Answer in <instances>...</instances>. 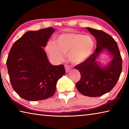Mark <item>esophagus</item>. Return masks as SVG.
Masks as SVG:
<instances>
[{
    "instance_id": "34e87169",
    "label": "esophagus",
    "mask_w": 129,
    "mask_h": 129,
    "mask_svg": "<svg viewBox=\"0 0 129 129\" xmlns=\"http://www.w3.org/2000/svg\"><path fill=\"white\" fill-rule=\"evenodd\" d=\"M65 71H66V72H68L69 71L70 69L72 68V67L71 66H69V65H65Z\"/></svg>"
}]
</instances>
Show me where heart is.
<instances>
[{
    "label": "heart",
    "mask_w": 129,
    "mask_h": 129,
    "mask_svg": "<svg viewBox=\"0 0 129 129\" xmlns=\"http://www.w3.org/2000/svg\"><path fill=\"white\" fill-rule=\"evenodd\" d=\"M94 48V41L89 35L65 33L60 35L56 42L50 41L47 44L46 51L55 62L62 60L64 54L73 64H80L89 57Z\"/></svg>",
    "instance_id": "heart-1"
}]
</instances>
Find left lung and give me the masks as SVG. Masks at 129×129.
<instances>
[{"label":"left lung","instance_id":"8db88e82","mask_svg":"<svg viewBox=\"0 0 129 129\" xmlns=\"http://www.w3.org/2000/svg\"><path fill=\"white\" fill-rule=\"evenodd\" d=\"M85 28L95 37L97 48L88 59L75 67L81 74L76 86L83 95L99 97L108 93L116 84L122 72V58L117 43L112 36L102 30ZM104 53L111 58L107 65L97 61Z\"/></svg>","mask_w":129,"mask_h":129}]
</instances>
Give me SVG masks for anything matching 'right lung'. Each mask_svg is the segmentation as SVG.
Masks as SVG:
<instances>
[{
	"label": "right lung",
	"instance_id": "1",
	"mask_svg": "<svg viewBox=\"0 0 129 129\" xmlns=\"http://www.w3.org/2000/svg\"><path fill=\"white\" fill-rule=\"evenodd\" d=\"M54 31L49 27L25 32L8 54L7 67L11 84L17 94L27 101L53 96L57 81L65 74L64 65L51 64L43 49Z\"/></svg>",
	"mask_w": 129,
	"mask_h": 129
}]
</instances>
